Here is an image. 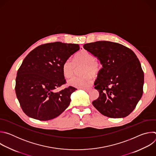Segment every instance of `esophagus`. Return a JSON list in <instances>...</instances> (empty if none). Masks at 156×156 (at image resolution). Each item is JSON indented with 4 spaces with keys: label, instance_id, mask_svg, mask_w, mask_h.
<instances>
[{
    "label": "esophagus",
    "instance_id": "34e87169",
    "mask_svg": "<svg viewBox=\"0 0 156 156\" xmlns=\"http://www.w3.org/2000/svg\"><path fill=\"white\" fill-rule=\"evenodd\" d=\"M81 90H84L85 91H90V88H82Z\"/></svg>",
    "mask_w": 156,
    "mask_h": 156
}]
</instances>
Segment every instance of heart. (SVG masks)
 I'll use <instances>...</instances> for the list:
<instances>
[{"label":"heart","instance_id":"1","mask_svg":"<svg viewBox=\"0 0 156 156\" xmlns=\"http://www.w3.org/2000/svg\"><path fill=\"white\" fill-rule=\"evenodd\" d=\"M84 65L82 74L84 76H74L68 80V84L72 86L83 88L90 86L92 83V76H97L101 72L102 65L95 58L94 55L86 50L78 52L75 56L74 61L68 58L62 65V73L65 78H69L74 73L75 66Z\"/></svg>","mask_w":156,"mask_h":156}]
</instances>
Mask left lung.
Instances as JSON below:
<instances>
[{
  "label": "left lung",
  "instance_id": "8db88e82",
  "mask_svg": "<svg viewBox=\"0 0 156 156\" xmlns=\"http://www.w3.org/2000/svg\"><path fill=\"white\" fill-rule=\"evenodd\" d=\"M83 48L102 65L94 83L99 96L93 105L110 118L128 116L143 93L144 72L136 55L130 49L110 41L87 43Z\"/></svg>",
  "mask_w": 156,
  "mask_h": 156
}]
</instances>
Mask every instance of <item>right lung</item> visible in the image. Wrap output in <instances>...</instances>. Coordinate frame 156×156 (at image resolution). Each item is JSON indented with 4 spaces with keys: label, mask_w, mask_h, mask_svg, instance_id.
Returning a JSON list of instances; mask_svg holds the SVG:
<instances>
[{
    "label": "right lung",
    "mask_w": 156,
    "mask_h": 156,
    "mask_svg": "<svg viewBox=\"0 0 156 156\" xmlns=\"http://www.w3.org/2000/svg\"><path fill=\"white\" fill-rule=\"evenodd\" d=\"M78 50V44L55 42L42 44L27 55L17 72L15 85L17 99L27 115L49 120L69 107L70 96L77 89L55 90L66 83L62 73L64 61Z\"/></svg>",
    "instance_id": "1"
}]
</instances>
